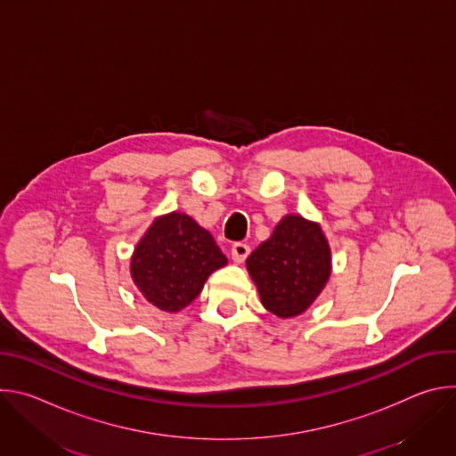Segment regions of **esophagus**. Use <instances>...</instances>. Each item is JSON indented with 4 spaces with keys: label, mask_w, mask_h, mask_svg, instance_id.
<instances>
[{
    "label": "esophagus",
    "mask_w": 456,
    "mask_h": 456,
    "mask_svg": "<svg viewBox=\"0 0 456 456\" xmlns=\"http://www.w3.org/2000/svg\"><path fill=\"white\" fill-rule=\"evenodd\" d=\"M248 252H250V247L247 243H241V241H236L231 247V256H232V259H234L236 264L245 262V257L248 256Z\"/></svg>",
    "instance_id": "esophagus-1"
}]
</instances>
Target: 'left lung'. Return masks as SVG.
<instances>
[{
	"label": "left lung",
	"instance_id": "1",
	"mask_svg": "<svg viewBox=\"0 0 456 456\" xmlns=\"http://www.w3.org/2000/svg\"><path fill=\"white\" fill-rule=\"evenodd\" d=\"M264 306L278 317L303 314L327 285L330 247L317 224L289 215L248 257Z\"/></svg>",
	"mask_w": 456,
	"mask_h": 456
}]
</instances>
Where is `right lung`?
<instances>
[{"instance_id": "1", "label": "right lung", "mask_w": 456, "mask_h": 456, "mask_svg": "<svg viewBox=\"0 0 456 456\" xmlns=\"http://www.w3.org/2000/svg\"><path fill=\"white\" fill-rule=\"evenodd\" d=\"M227 264L215 238L187 215L157 218L135 248L132 276L142 296L164 312H178Z\"/></svg>"}]
</instances>
